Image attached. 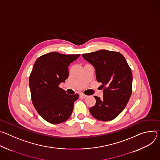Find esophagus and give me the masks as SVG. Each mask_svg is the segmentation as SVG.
Segmentation results:
<instances>
[{
	"label": "esophagus",
	"mask_w": 160,
	"mask_h": 160,
	"mask_svg": "<svg viewBox=\"0 0 160 160\" xmlns=\"http://www.w3.org/2000/svg\"><path fill=\"white\" fill-rule=\"evenodd\" d=\"M80 96L81 97H82V98H87V95H85V94H84L83 93H80Z\"/></svg>",
	"instance_id": "1"
}]
</instances>
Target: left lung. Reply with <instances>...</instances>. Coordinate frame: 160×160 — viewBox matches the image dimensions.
<instances>
[{
    "label": "left lung",
    "instance_id": "left-lung-1",
    "mask_svg": "<svg viewBox=\"0 0 160 160\" xmlns=\"http://www.w3.org/2000/svg\"><path fill=\"white\" fill-rule=\"evenodd\" d=\"M82 56L94 66L97 80L104 87L102 99L94 96L96 102L89 109L91 115L100 121L112 120L125 109L131 96L130 68L118 52L100 50Z\"/></svg>",
    "mask_w": 160,
    "mask_h": 160
}]
</instances>
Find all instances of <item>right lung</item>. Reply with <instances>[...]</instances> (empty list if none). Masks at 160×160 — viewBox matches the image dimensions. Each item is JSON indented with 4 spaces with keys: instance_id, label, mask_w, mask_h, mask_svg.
<instances>
[{
    "instance_id": "add662e5",
    "label": "right lung",
    "mask_w": 160,
    "mask_h": 160,
    "mask_svg": "<svg viewBox=\"0 0 160 160\" xmlns=\"http://www.w3.org/2000/svg\"><path fill=\"white\" fill-rule=\"evenodd\" d=\"M79 56L49 52L39 57L33 65L29 77L32 103L39 115L50 123L66 121L73 112L78 94H67L59 85L68 78V66Z\"/></svg>"
}]
</instances>
